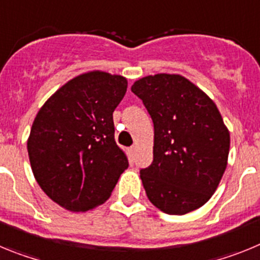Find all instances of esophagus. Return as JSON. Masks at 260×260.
Segmentation results:
<instances>
[{
    "label": "esophagus",
    "mask_w": 260,
    "mask_h": 260,
    "mask_svg": "<svg viewBox=\"0 0 260 260\" xmlns=\"http://www.w3.org/2000/svg\"><path fill=\"white\" fill-rule=\"evenodd\" d=\"M134 152H135V147H130V148L127 150L128 158H130V161H134Z\"/></svg>",
    "instance_id": "obj_1"
}]
</instances>
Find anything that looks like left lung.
Segmentation results:
<instances>
[{
    "label": "left lung",
    "instance_id": "1",
    "mask_svg": "<svg viewBox=\"0 0 260 260\" xmlns=\"http://www.w3.org/2000/svg\"><path fill=\"white\" fill-rule=\"evenodd\" d=\"M132 91L153 122V161L141 169L151 203L185 215L207 203L228 164L231 137L215 103L178 74L148 75Z\"/></svg>",
    "mask_w": 260,
    "mask_h": 260
}]
</instances>
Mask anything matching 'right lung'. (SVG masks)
I'll list each match as a JSON object with an SVG mask.
<instances>
[{"label": "right lung", "instance_id": "right-lung-1", "mask_svg": "<svg viewBox=\"0 0 260 260\" xmlns=\"http://www.w3.org/2000/svg\"><path fill=\"white\" fill-rule=\"evenodd\" d=\"M126 89L121 75L88 71L57 89L36 114L27 141L32 173L65 210L86 212L103 204L127 169L113 123Z\"/></svg>", "mask_w": 260, "mask_h": 260}]
</instances>
